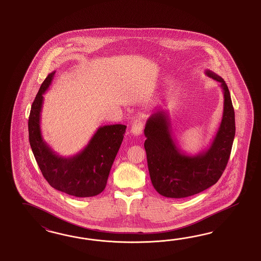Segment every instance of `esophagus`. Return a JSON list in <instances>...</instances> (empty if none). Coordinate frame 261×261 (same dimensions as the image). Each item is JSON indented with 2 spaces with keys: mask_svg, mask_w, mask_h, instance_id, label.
<instances>
[{
  "mask_svg": "<svg viewBox=\"0 0 261 261\" xmlns=\"http://www.w3.org/2000/svg\"><path fill=\"white\" fill-rule=\"evenodd\" d=\"M143 130V121L142 119H136L131 127V133L134 136H140L142 134Z\"/></svg>",
  "mask_w": 261,
  "mask_h": 261,
  "instance_id": "esophagus-1",
  "label": "esophagus"
}]
</instances>
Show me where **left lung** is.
<instances>
[{"label":"left lung","mask_w":261,"mask_h":261,"mask_svg":"<svg viewBox=\"0 0 261 261\" xmlns=\"http://www.w3.org/2000/svg\"><path fill=\"white\" fill-rule=\"evenodd\" d=\"M205 73L220 83L224 95L221 123L207 148L195 155L182 151L172 135L167 111H158L146 120L144 148L151 182L165 197H189L208 189L220 179L229 161L236 135L229 88L214 71Z\"/></svg>","instance_id":"left-lung-1"}]
</instances>
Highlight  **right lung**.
Here are the masks:
<instances>
[{"label":"right lung","instance_id":"add662e5","mask_svg":"<svg viewBox=\"0 0 261 261\" xmlns=\"http://www.w3.org/2000/svg\"><path fill=\"white\" fill-rule=\"evenodd\" d=\"M51 71L42 83L32 103L29 118V138L33 155L47 182L56 190L75 197H92L101 193L111 167L123 140L126 126H100L87 145L71 157H62L44 141L40 121L46 93L55 77Z\"/></svg>","mask_w":261,"mask_h":261}]
</instances>
